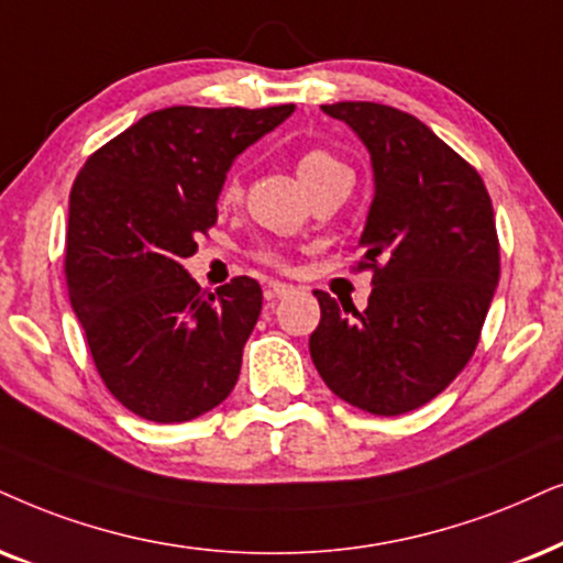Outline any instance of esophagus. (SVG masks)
<instances>
[{
    "mask_svg": "<svg viewBox=\"0 0 563 563\" xmlns=\"http://www.w3.org/2000/svg\"><path fill=\"white\" fill-rule=\"evenodd\" d=\"M296 290V286H290V283H283V280H269L267 283V296L269 298H286Z\"/></svg>",
    "mask_w": 563,
    "mask_h": 563,
    "instance_id": "34e87169",
    "label": "esophagus"
}]
</instances>
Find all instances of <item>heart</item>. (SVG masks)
I'll use <instances>...</instances> for the list:
<instances>
[{
	"mask_svg": "<svg viewBox=\"0 0 563 563\" xmlns=\"http://www.w3.org/2000/svg\"><path fill=\"white\" fill-rule=\"evenodd\" d=\"M338 174H351V170H347L343 163L334 158L332 153L319 151V147H314V151H306L296 158V176L301 179V184L309 191L317 189L319 184L332 179V176H338ZM239 195H241L239 176H231L223 187V199L233 202V199H239ZM265 260H277V257L275 254H265Z\"/></svg>",
	"mask_w": 563,
	"mask_h": 563,
	"instance_id": "b5f03b06",
	"label": "heart"
}]
</instances>
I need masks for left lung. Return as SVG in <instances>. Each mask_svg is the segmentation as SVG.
Listing matches in <instances>:
<instances>
[{
  "label": "left lung",
  "instance_id": "1",
  "mask_svg": "<svg viewBox=\"0 0 563 563\" xmlns=\"http://www.w3.org/2000/svg\"><path fill=\"white\" fill-rule=\"evenodd\" d=\"M372 155L374 199L358 246L372 267L364 311L314 290L309 338L319 376L374 416L421 408L465 368L499 283L494 208L471 163L393 106H322Z\"/></svg>",
  "mask_w": 563,
  "mask_h": 563
}]
</instances>
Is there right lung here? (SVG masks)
<instances>
[{
  "label": "right lung",
  "instance_id": "right-lung-1",
  "mask_svg": "<svg viewBox=\"0 0 563 563\" xmlns=\"http://www.w3.org/2000/svg\"><path fill=\"white\" fill-rule=\"evenodd\" d=\"M294 109L153 111L92 153L75 179L69 301L109 393L145 421H191L236 387L262 311L260 283L241 275L210 294L181 262L216 225L233 161Z\"/></svg>",
  "mask_w": 563,
  "mask_h": 563
}]
</instances>
